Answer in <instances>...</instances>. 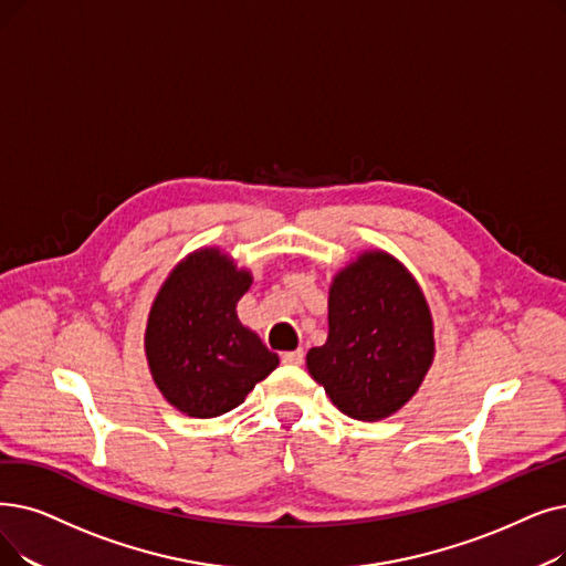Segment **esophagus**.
<instances>
[{
	"label": "esophagus",
	"instance_id": "esophagus-1",
	"mask_svg": "<svg viewBox=\"0 0 566 566\" xmlns=\"http://www.w3.org/2000/svg\"><path fill=\"white\" fill-rule=\"evenodd\" d=\"M303 358H305L303 349H296V352H286V354H282V363H286V365H301V363H303Z\"/></svg>",
	"mask_w": 566,
	"mask_h": 566
}]
</instances>
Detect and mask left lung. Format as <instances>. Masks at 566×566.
Returning a JSON list of instances; mask_svg holds the SVG:
<instances>
[{"label":"left lung","mask_w":566,"mask_h":566,"mask_svg":"<svg viewBox=\"0 0 566 566\" xmlns=\"http://www.w3.org/2000/svg\"><path fill=\"white\" fill-rule=\"evenodd\" d=\"M434 358L426 293L396 256L365 250L333 277L328 339L307 352V370L356 421H381L421 388Z\"/></svg>","instance_id":"obj_1"}]
</instances>
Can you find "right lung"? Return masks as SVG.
<instances>
[{
	"mask_svg": "<svg viewBox=\"0 0 566 566\" xmlns=\"http://www.w3.org/2000/svg\"><path fill=\"white\" fill-rule=\"evenodd\" d=\"M250 286V268L219 248H201L170 270L153 301L147 367L166 402L191 419L235 409L280 365L238 318L235 305Z\"/></svg>",
	"mask_w": 566,
	"mask_h": 566,
	"instance_id": "right-lung-1",
	"label": "right lung"
}]
</instances>
